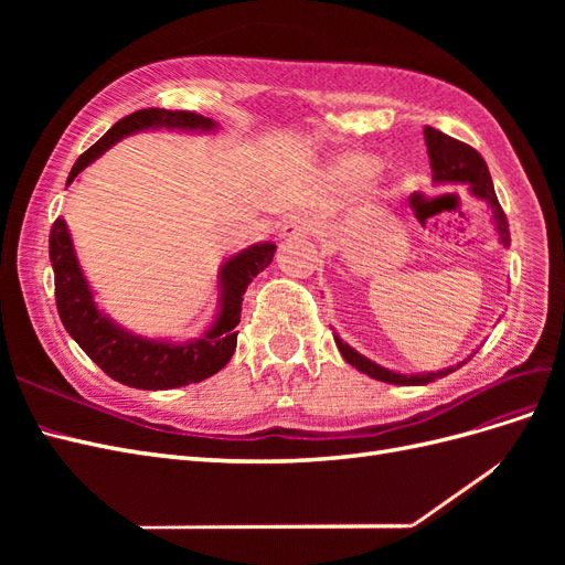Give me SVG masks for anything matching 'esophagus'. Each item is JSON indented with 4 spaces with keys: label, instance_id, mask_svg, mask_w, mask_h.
<instances>
[{
    "label": "esophagus",
    "instance_id": "34e87169",
    "mask_svg": "<svg viewBox=\"0 0 565 565\" xmlns=\"http://www.w3.org/2000/svg\"><path fill=\"white\" fill-rule=\"evenodd\" d=\"M311 218L303 216V214H295L282 221L280 226V237H287V241H292V237H301L311 231Z\"/></svg>",
    "mask_w": 565,
    "mask_h": 565
}]
</instances>
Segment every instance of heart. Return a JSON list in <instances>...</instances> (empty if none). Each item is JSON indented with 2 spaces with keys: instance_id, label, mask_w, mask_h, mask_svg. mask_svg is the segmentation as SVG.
<instances>
[{
  "instance_id": "obj_1",
  "label": "heart",
  "mask_w": 565,
  "mask_h": 565,
  "mask_svg": "<svg viewBox=\"0 0 565 565\" xmlns=\"http://www.w3.org/2000/svg\"><path fill=\"white\" fill-rule=\"evenodd\" d=\"M377 172H380V162L370 156H361V152L344 156L334 167L337 181H341L349 188H361L370 183L374 177H377Z\"/></svg>"
}]
</instances>
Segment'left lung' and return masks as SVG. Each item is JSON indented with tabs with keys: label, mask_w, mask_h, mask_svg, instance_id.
Masks as SVG:
<instances>
[{
	"label": "left lung",
	"mask_w": 565,
	"mask_h": 565,
	"mask_svg": "<svg viewBox=\"0 0 565 565\" xmlns=\"http://www.w3.org/2000/svg\"><path fill=\"white\" fill-rule=\"evenodd\" d=\"M424 139H426V148H429V160H431V172H434V181H440V183H467L469 191L476 195L486 200L490 207H492V218H494V226H498L500 231V241L502 245L507 247L509 245V224H507V214L504 210L500 207L498 202V195H494V188H492V179H490V172H488V164L486 160L478 156V152L461 143L457 139H452V136L443 134L434 127H426L424 129ZM337 347L341 351V355H344V361L349 365H353L355 370H361L363 374H367V377L372 380H380V382H388V384H401V386H419V384H431L436 382L438 377H446V374L455 372L457 367H461L465 363H459L457 367H448V370H440V372H424V374H401V372H393V370H386L377 363L367 361L365 355H361L358 351H353L349 344H344L339 337H334Z\"/></svg>",
	"instance_id": "obj_1"
}]
</instances>
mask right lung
<instances>
[{
	"label": "right lung",
	"mask_w": 565,
	"mask_h": 565,
	"mask_svg": "<svg viewBox=\"0 0 565 565\" xmlns=\"http://www.w3.org/2000/svg\"><path fill=\"white\" fill-rule=\"evenodd\" d=\"M160 127L212 131L216 125L210 117L191 110H136L115 122L89 150L82 152L71 169L67 185L75 181L84 167L104 156L119 139H125V136L134 131ZM273 254H276V245L259 243L231 256L218 276L221 311L212 328L202 334V339L185 341V344H169V341L136 337L117 328L108 316L100 313L94 303L89 282L82 276L65 218H56L49 233V259L51 266H54L56 306L67 334L77 341L79 349L108 377L143 391H164L202 382L231 361L237 344L235 324L241 322L243 295L247 285L256 278V273H262L273 262Z\"/></svg>",
	"instance_id": "obj_1"
}]
</instances>
